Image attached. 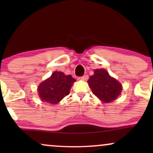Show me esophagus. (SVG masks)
I'll return each mask as SVG.
<instances>
[{
  "label": "esophagus",
  "instance_id": "esophagus-1",
  "mask_svg": "<svg viewBox=\"0 0 153 153\" xmlns=\"http://www.w3.org/2000/svg\"><path fill=\"white\" fill-rule=\"evenodd\" d=\"M80 79H81L82 80H87L88 79V76L87 75H83V76L80 77Z\"/></svg>",
  "mask_w": 153,
  "mask_h": 153
}]
</instances>
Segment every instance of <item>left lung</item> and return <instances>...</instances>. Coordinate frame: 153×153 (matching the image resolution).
<instances>
[{
  "mask_svg": "<svg viewBox=\"0 0 153 153\" xmlns=\"http://www.w3.org/2000/svg\"><path fill=\"white\" fill-rule=\"evenodd\" d=\"M88 82L93 94L106 103L117 99L122 89V85L103 69L94 71V75L90 77Z\"/></svg>",
  "mask_w": 153,
  "mask_h": 153,
  "instance_id": "left-lung-1",
  "label": "left lung"
}]
</instances>
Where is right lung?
<instances>
[{"label":"right lung","mask_w":153,"mask_h":153,"mask_svg":"<svg viewBox=\"0 0 153 153\" xmlns=\"http://www.w3.org/2000/svg\"><path fill=\"white\" fill-rule=\"evenodd\" d=\"M75 80L71 75L56 71L50 78L42 82L38 88L42 101L55 104L69 94L72 85Z\"/></svg>","instance_id":"add662e5"}]
</instances>
